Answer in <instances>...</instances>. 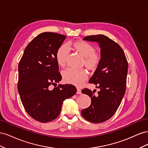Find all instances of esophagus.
<instances>
[{"mask_svg": "<svg viewBox=\"0 0 148 148\" xmlns=\"http://www.w3.org/2000/svg\"><path fill=\"white\" fill-rule=\"evenodd\" d=\"M77 94H82V91H81V89H80L79 88H77Z\"/></svg>", "mask_w": 148, "mask_h": 148, "instance_id": "1", "label": "esophagus"}]
</instances>
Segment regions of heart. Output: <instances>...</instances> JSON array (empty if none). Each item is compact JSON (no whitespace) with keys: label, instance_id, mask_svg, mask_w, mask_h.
<instances>
[{"label":"heart","instance_id":"b5f03b06","mask_svg":"<svg viewBox=\"0 0 148 148\" xmlns=\"http://www.w3.org/2000/svg\"><path fill=\"white\" fill-rule=\"evenodd\" d=\"M73 47L76 51L84 57V64L87 66L94 69L99 65L101 60V54L95 51L96 49L91 44L85 41H78L73 44ZM69 53V48L66 44H63L58 48L56 56L57 64L62 66H64ZM88 75L87 71L84 69L69 67L62 71L64 82L77 86H81L88 78Z\"/></svg>","mask_w":148,"mask_h":148}]
</instances>
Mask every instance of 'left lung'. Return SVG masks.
Instances as JSON below:
<instances>
[{"instance_id": "1", "label": "left lung", "mask_w": 148, "mask_h": 148, "mask_svg": "<svg viewBox=\"0 0 148 148\" xmlns=\"http://www.w3.org/2000/svg\"><path fill=\"white\" fill-rule=\"evenodd\" d=\"M83 40L99 42L101 60L89 80L100 89L95 91L84 88L82 93L88 95L91 104L82 110V115L89 122L99 123L110 119L117 110L126 90L128 62L122 48L106 36H88Z\"/></svg>"}]
</instances>
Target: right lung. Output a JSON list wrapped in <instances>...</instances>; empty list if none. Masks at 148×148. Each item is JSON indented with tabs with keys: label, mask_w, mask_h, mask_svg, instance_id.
<instances>
[{
	"label": "right lung",
	"mask_w": 148,
	"mask_h": 148,
	"mask_svg": "<svg viewBox=\"0 0 148 148\" xmlns=\"http://www.w3.org/2000/svg\"><path fill=\"white\" fill-rule=\"evenodd\" d=\"M65 38L56 33L39 34L26 47L19 62L18 91L21 102L30 117L40 122L55 120L64 101L77 92L72 84L49 89L62 79L56 56Z\"/></svg>",
	"instance_id": "right-lung-1"
}]
</instances>
